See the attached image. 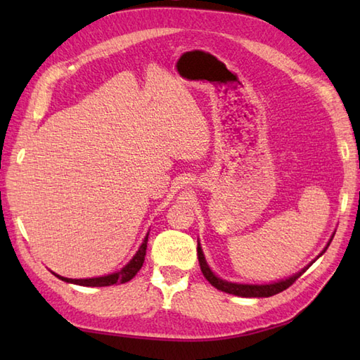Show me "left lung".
<instances>
[{
  "mask_svg": "<svg viewBox=\"0 0 360 360\" xmlns=\"http://www.w3.org/2000/svg\"><path fill=\"white\" fill-rule=\"evenodd\" d=\"M331 240H333V236H331ZM331 240H330V243H331ZM330 243L326 244V248L330 246ZM326 248L323 249V252L320 255L325 254ZM196 250H198V259H200V266H201L202 275H204L205 278H207V281L210 283V285L215 286L219 290H223V292L233 294V295H238V297H271V295L278 294V292H281V290H285L290 285H292V283L298 277H300V275L312 264L311 263L308 267H304V269H302L300 272L294 274L292 277H289L286 280H280L277 283H271V285H243V283H232V281H226V280H221L219 277H217V275L210 271L207 262H205L200 243H198V249Z\"/></svg>",
  "mask_w": 360,
  "mask_h": 360,
  "instance_id": "obj_1",
  "label": "left lung"
}]
</instances>
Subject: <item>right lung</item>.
<instances>
[{"label": "right lung", "instance_id": "add662e5", "mask_svg": "<svg viewBox=\"0 0 360 360\" xmlns=\"http://www.w3.org/2000/svg\"><path fill=\"white\" fill-rule=\"evenodd\" d=\"M147 243H148V233L145 236L139 250L136 252L134 257L129 259L128 264H125L122 267L120 271L114 272V274H108V275H103V277H94V278H66L62 277V275H57L56 272H52L56 275L57 278L63 280L66 283H74V285H80V286H93V288H101V286H111V285H116V283H127L131 280L134 275L139 272V269L143 264V259H145V254H147Z\"/></svg>", "mask_w": 360, "mask_h": 360}]
</instances>
